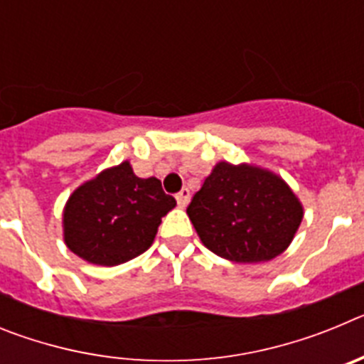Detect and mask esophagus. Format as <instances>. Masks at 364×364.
<instances>
[{
  "label": "esophagus",
  "mask_w": 364,
  "mask_h": 364,
  "mask_svg": "<svg viewBox=\"0 0 364 364\" xmlns=\"http://www.w3.org/2000/svg\"><path fill=\"white\" fill-rule=\"evenodd\" d=\"M176 202H178L180 208H186V204L189 202V189L182 188L178 193H176Z\"/></svg>",
  "instance_id": "esophagus-1"
}]
</instances>
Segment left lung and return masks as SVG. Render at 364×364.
I'll return each mask as SVG.
<instances>
[{"label": "left lung", "mask_w": 364, "mask_h": 364, "mask_svg": "<svg viewBox=\"0 0 364 364\" xmlns=\"http://www.w3.org/2000/svg\"><path fill=\"white\" fill-rule=\"evenodd\" d=\"M208 250L233 262H264L290 246L302 205L281 176L260 167L218 162L188 205Z\"/></svg>", "instance_id": "1"}]
</instances>
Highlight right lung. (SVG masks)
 <instances>
[{"mask_svg": "<svg viewBox=\"0 0 364 364\" xmlns=\"http://www.w3.org/2000/svg\"><path fill=\"white\" fill-rule=\"evenodd\" d=\"M175 205L159 178H138L129 162H122L70 195L63 211L65 244L92 264H122L153 244L162 217Z\"/></svg>", "mask_w": 364, "mask_h": 364, "instance_id": "obj_1", "label": "right lung"}]
</instances>
